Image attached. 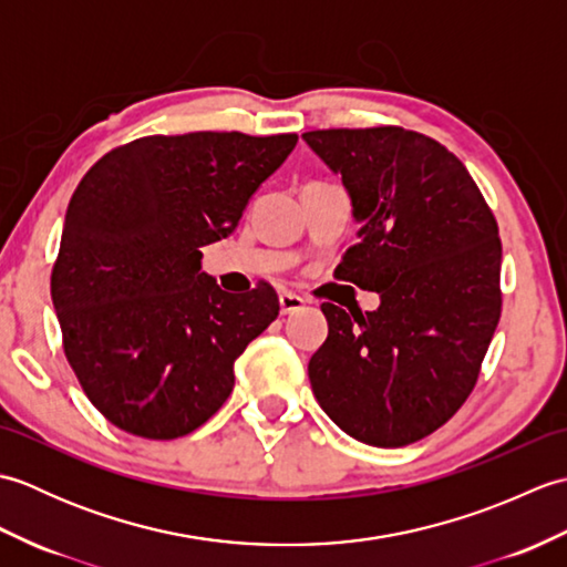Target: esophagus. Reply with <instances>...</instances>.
Masks as SVG:
<instances>
[{"label": "esophagus", "instance_id": "esophagus-1", "mask_svg": "<svg viewBox=\"0 0 567 567\" xmlns=\"http://www.w3.org/2000/svg\"><path fill=\"white\" fill-rule=\"evenodd\" d=\"M305 297H299V295H292V292H282L280 295V315H295V311H299V309H305Z\"/></svg>", "mask_w": 567, "mask_h": 567}]
</instances>
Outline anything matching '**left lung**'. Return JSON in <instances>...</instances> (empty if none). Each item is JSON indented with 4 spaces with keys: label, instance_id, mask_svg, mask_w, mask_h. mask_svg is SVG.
<instances>
[{
    "label": "left lung",
    "instance_id": "left-lung-1",
    "mask_svg": "<svg viewBox=\"0 0 567 567\" xmlns=\"http://www.w3.org/2000/svg\"><path fill=\"white\" fill-rule=\"evenodd\" d=\"M307 146L351 197L358 244L341 280L375 311L321 305L329 336L309 360L323 412L348 436L400 449L429 436L473 392L502 295L497 221L465 165L416 131H309Z\"/></svg>",
    "mask_w": 567,
    "mask_h": 567
}]
</instances>
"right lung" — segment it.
Listing matches in <instances>:
<instances>
[{"label": "right lung", "instance_id": "obj_1", "mask_svg": "<svg viewBox=\"0 0 567 567\" xmlns=\"http://www.w3.org/2000/svg\"><path fill=\"white\" fill-rule=\"evenodd\" d=\"M297 146L295 134L197 131L106 153L63 224L51 297L84 394L134 436L199 429L234 390V363L277 319L272 287L224 292L202 272L250 197Z\"/></svg>", "mask_w": 567, "mask_h": 567}]
</instances>
